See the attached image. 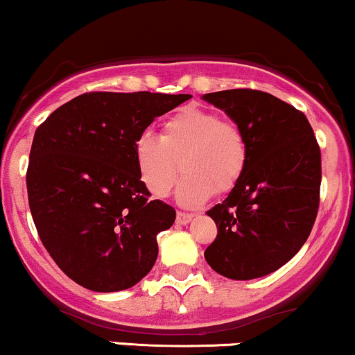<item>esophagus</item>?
<instances>
[{"label":"esophagus","mask_w":355,"mask_h":355,"mask_svg":"<svg viewBox=\"0 0 355 355\" xmlns=\"http://www.w3.org/2000/svg\"><path fill=\"white\" fill-rule=\"evenodd\" d=\"M193 214L189 213H178V218H176V223L178 225H188V223L193 220Z\"/></svg>","instance_id":"obj_1"}]
</instances>
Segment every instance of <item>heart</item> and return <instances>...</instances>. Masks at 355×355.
<instances>
[{
  "instance_id": "1",
  "label": "heart",
  "mask_w": 355,
  "mask_h": 355,
  "mask_svg": "<svg viewBox=\"0 0 355 355\" xmlns=\"http://www.w3.org/2000/svg\"><path fill=\"white\" fill-rule=\"evenodd\" d=\"M139 176L153 196L166 198L179 174L178 201L194 208L211 194L228 193L240 181L248 161L241 129L216 112L188 105L166 119L161 137L144 134L134 147Z\"/></svg>"
}]
</instances>
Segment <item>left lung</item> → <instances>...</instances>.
I'll return each mask as SVG.
<instances>
[{
  "label": "left lung",
  "instance_id": "1",
  "mask_svg": "<svg viewBox=\"0 0 355 355\" xmlns=\"http://www.w3.org/2000/svg\"><path fill=\"white\" fill-rule=\"evenodd\" d=\"M241 129L248 161L240 181L208 216L218 226L205 258L231 280L275 272L304 246L320 196V149L300 110L272 94L234 89L202 95Z\"/></svg>",
  "mask_w": 355,
  "mask_h": 355
}]
</instances>
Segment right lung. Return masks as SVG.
<instances>
[{
    "label": "right lung",
    "instance_id": "right-lung-1",
    "mask_svg": "<svg viewBox=\"0 0 355 355\" xmlns=\"http://www.w3.org/2000/svg\"><path fill=\"white\" fill-rule=\"evenodd\" d=\"M191 95L90 92L58 107L35 132L28 202L43 246L62 272L94 292H121L157 260V233L176 211L139 176L137 139Z\"/></svg>",
    "mask_w": 355,
    "mask_h": 355
}]
</instances>
